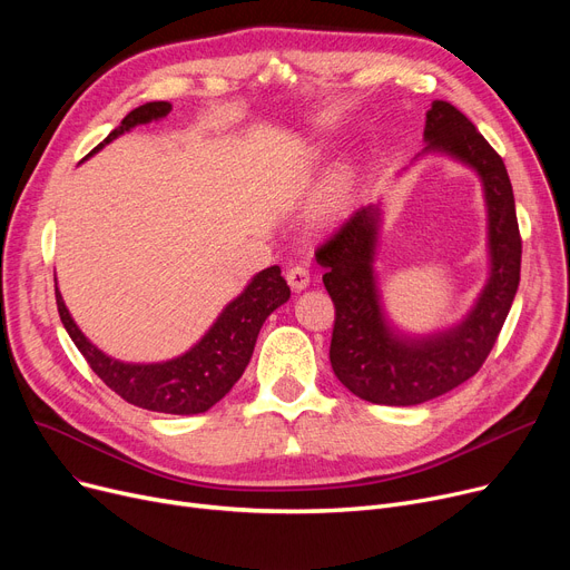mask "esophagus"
<instances>
[{
	"instance_id": "1",
	"label": "esophagus",
	"mask_w": 570,
	"mask_h": 570,
	"mask_svg": "<svg viewBox=\"0 0 570 570\" xmlns=\"http://www.w3.org/2000/svg\"><path fill=\"white\" fill-rule=\"evenodd\" d=\"M309 267L307 265H303V263H293V265H288V269H286V282H288V286L293 288V291H303V288H307L309 286Z\"/></svg>"
}]
</instances>
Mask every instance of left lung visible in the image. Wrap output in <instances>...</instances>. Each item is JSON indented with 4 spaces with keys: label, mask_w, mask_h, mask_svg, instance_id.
Returning a JSON list of instances; mask_svg holds the SVG:
<instances>
[{
    "label": "left lung",
    "mask_w": 570,
    "mask_h": 570,
    "mask_svg": "<svg viewBox=\"0 0 570 570\" xmlns=\"http://www.w3.org/2000/svg\"><path fill=\"white\" fill-rule=\"evenodd\" d=\"M428 149H439L478 170L490 217L492 275L473 312L458 327L428 340H402L383 321L372 256L379 207H361L316 247L323 284L335 303L331 363L348 391L372 404L413 406L434 400L483 367L520 284L522 237L515 196L503 159L448 101H432Z\"/></svg>",
    "instance_id": "1"
}]
</instances>
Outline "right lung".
<instances>
[{
    "mask_svg": "<svg viewBox=\"0 0 570 570\" xmlns=\"http://www.w3.org/2000/svg\"><path fill=\"white\" fill-rule=\"evenodd\" d=\"M168 110L170 104L166 101H149L138 106L92 153H97V149H101L119 134L129 131L131 127L153 122V119L168 115ZM288 297L291 288L282 277V269L277 265L265 267L252 279L245 293H239L222 312L217 323L209 327L207 335L191 351L159 365H127L112 361V357L101 353L95 344L87 342L55 286L59 318H62L69 337L82 353L87 365L92 367V372L125 402L147 411L175 415L203 413L213 409L230 391L252 361L261 325Z\"/></svg>",
    "mask_w": 570,
    "mask_h": 570,
    "instance_id": "obj_1",
    "label": "right lung"
}]
</instances>
